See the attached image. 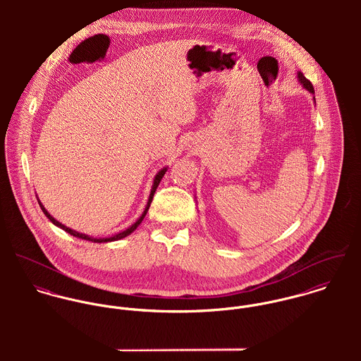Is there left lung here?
Listing matches in <instances>:
<instances>
[{
	"label": "left lung",
	"mask_w": 361,
	"mask_h": 361,
	"mask_svg": "<svg viewBox=\"0 0 361 361\" xmlns=\"http://www.w3.org/2000/svg\"><path fill=\"white\" fill-rule=\"evenodd\" d=\"M298 79H299L300 85H302V86L309 92L310 94H312V100H314V103H315V97H314V87H312L311 82H310L309 79H306V78H305V75H303L302 72H298Z\"/></svg>",
	"instance_id": "obj_1"
}]
</instances>
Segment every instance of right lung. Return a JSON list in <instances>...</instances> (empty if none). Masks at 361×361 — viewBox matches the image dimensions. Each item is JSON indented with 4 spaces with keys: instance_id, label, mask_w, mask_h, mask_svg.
<instances>
[{
    "instance_id": "obj_1",
    "label": "right lung",
    "mask_w": 361,
    "mask_h": 361,
    "mask_svg": "<svg viewBox=\"0 0 361 361\" xmlns=\"http://www.w3.org/2000/svg\"><path fill=\"white\" fill-rule=\"evenodd\" d=\"M166 166L165 168H162L161 171H158L157 172V175L154 176V180H153V186H152V190H150V196H149V200H147V204H146V208H145V211L142 212V215L137 218V221L135 222V224H132L128 229H125V231H122V232H119V233H115V235H112V236H108V238H93V236H89V235H86V233H80V232H78V231H73V229H71V228H68V226H65L63 224H61L59 221H56L54 216H52L51 214L46 209V207L42 204V202L39 200V204H40V208L43 209V212L46 214V216L51 221L52 224L55 225V226H58V228H61V229H63L65 232H68L69 235H72V236H75V238H79V239H83V240H89V242H93V243H108V242H115V240H121V239H123V238H126V236H129L140 224H142V221L145 219V216H146V214H147V211H149V208H150V204H152V202H153V196H154L155 190H157V188H158V185H159V182H161V179H162V176L165 175V172H166Z\"/></svg>"
}]
</instances>
